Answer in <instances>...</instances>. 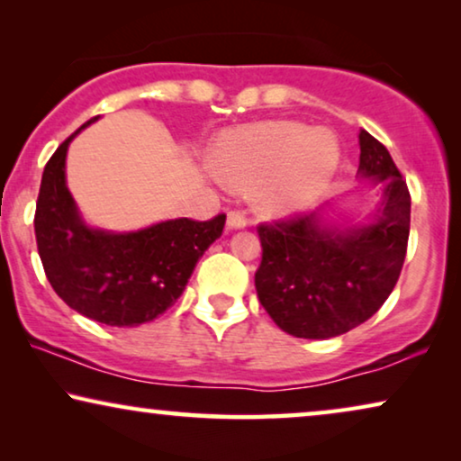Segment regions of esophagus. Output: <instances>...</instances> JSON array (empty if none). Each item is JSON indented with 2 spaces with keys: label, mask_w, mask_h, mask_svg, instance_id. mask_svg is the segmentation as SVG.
Wrapping results in <instances>:
<instances>
[{
  "label": "esophagus",
  "mask_w": 461,
  "mask_h": 461,
  "mask_svg": "<svg viewBox=\"0 0 461 461\" xmlns=\"http://www.w3.org/2000/svg\"><path fill=\"white\" fill-rule=\"evenodd\" d=\"M245 224H248V218H245L243 212L232 210V212H229V216H226V229H229V230L243 229Z\"/></svg>",
  "instance_id": "esophagus-1"
}]
</instances>
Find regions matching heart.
I'll return each instance as SVG.
<instances>
[{"label":"heart","mask_w":461,"mask_h":461,"mask_svg":"<svg viewBox=\"0 0 461 461\" xmlns=\"http://www.w3.org/2000/svg\"><path fill=\"white\" fill-rule=\"evenodd\" d=\"M339 147L331 131L298 122H268L230 130L213 147L212 166L232 188L260 186L262 210H300L336 172Z\"/></svg>","instance_id":"heart-1"}]
</instances>
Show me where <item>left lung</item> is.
Returning <instances> with one entry per match:
<instances>
[{
    "mask_svg": "<svg viewBox=\"0 0 461 461\" xmlns=\"http://www.w3.org/2000/svg\"><path fill=\"white\" fill-rule=\"evenodd\" d=\"M358 174L382 185L375 218L327 226L319 207L304 216L262 222L256 292L289 336L327 339L374 317L399 281L407 254L411 194L393 157L369 131L358 134Z\"/></svg>",
    "mask_w": 461,
    "mask_h": 461,
    "instance_id": "1",
    "label": "left lung"
}]
</instances>
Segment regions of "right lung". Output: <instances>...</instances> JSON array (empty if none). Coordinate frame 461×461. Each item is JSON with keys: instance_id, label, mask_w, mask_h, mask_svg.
<instances>
[{"instance_id": "right-lung-1", "label": "right lung", "mask_w": 461, "mask_h": 461, "mask_svg": "<svg viewBox=\"0 0 461 461\" xmlns=\"http://www.w3.org/2000/svg\"><path fill=\"white\" fill-rule=\"evenodd\" d=\"M43 167L35 207V239L54 292L73 311L111 327H136L166 312L185 292L194 264L222 235L226 216L178 218L136 232L90 229L67 188L68 142Z\"/></svg>"}]
</instances>
